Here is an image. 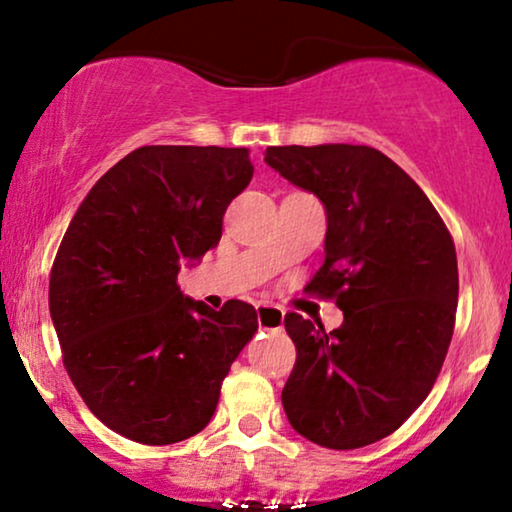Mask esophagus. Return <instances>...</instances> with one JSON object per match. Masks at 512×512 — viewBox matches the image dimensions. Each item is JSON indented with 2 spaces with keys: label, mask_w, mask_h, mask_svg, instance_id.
<instances>
[{
  "label": "esophagus",
  "mask_w": 512,
  "mask_h": 512,
  "mask_svg": "<svg viewBox=\"0 0 512 512\" xmlns=\"http://www.w3.org/2000/svg\"><path fill=\"white\" fill-rule=\"evenodd\" d=\"M256 319L261 328H270V331H277L284 324V312L275 305H256Z\"/></svg>",
  "instance_id": "34e87169"
}]
</instances>
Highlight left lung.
Masks as SVG:
<instances>
[{"mask_svg": "<svg viewBox=\"0 0 512 512\" xmlns=\"http://www.w3.org/2000/svg\"><path fill=\"white\" fill-rule=\"evenodd\" d=\"M265 163L326 207V261L307 289L345 321L284 317L296 366L289 424L331 450L394 433L436 382L454 331L457 251L422 188L382 151L354 144L268 146Z\"/></svg>", "mask_w": 512, "mask_h": 512, "instance_id": "8db88e82", "label": "left lung"}]
</instances>
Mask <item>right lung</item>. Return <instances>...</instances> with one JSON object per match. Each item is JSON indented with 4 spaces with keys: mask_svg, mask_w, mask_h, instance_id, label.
<instances>
[{
    "mask_svg": "<svg viewBox=\"0 0 512 512\" xmlns=\"http://www.w3.org/2000/svg\"><path fill=\"white\" fill-rule=\"evenodd\" d=\"M247 149L139 146L76 209L51 270L48 307L62 359L90 412L142 445L200 433L256 310L219 312L181 293V265L221 240L226 207L249 186Z\"/></svg>",
    "mask_w": 512,
    "mask_h": 512,
    "instance_id": "add662e5",
    "label": "right lung"
}]
</instances>
